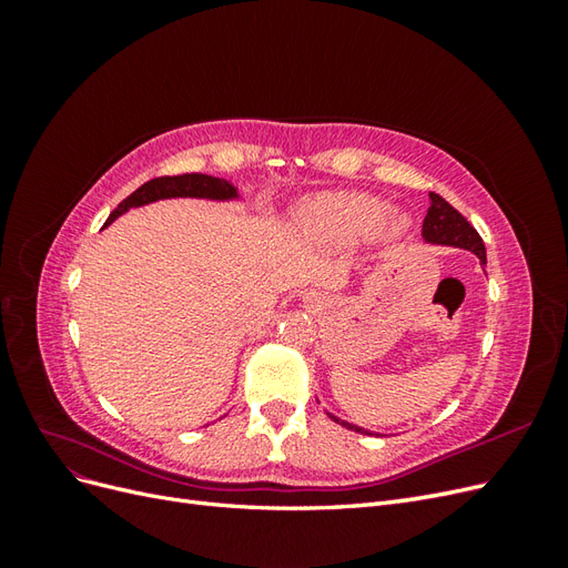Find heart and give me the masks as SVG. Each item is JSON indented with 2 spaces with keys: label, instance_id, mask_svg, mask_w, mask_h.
I'll list each match as a JSON object with an SVG mask.
<instances>
[{
  "label": "heart",
  "instance_id": "1",
  "mask_svg": "<svg viewBox=\"0 0 568 568\" xmlns=\"http://www.w3.org/2000/svg\"><path fill=\"white\" fill-rule=\"evenodd\" d=\"M307 215L324 225L334 227L343 236H357L369 225L379 220L384 205L365 194H353V192H338V194H324L307 203ZM405 227L403 220L393 222V232H400Z\"/></svg>",
  "mask_w": 568,
  "mask_h": 568
}]
</instances>
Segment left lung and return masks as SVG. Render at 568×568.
<instances>
[{
  "label": "left lung",
  "instance_id": "obj_1",
  "mask_svg": "<svg viewBox=\"0 0 568 568\" xmlns=\"http://www.w3.org/2000/svg\"><path fill=\"white\" fill-rule=\"evenodd\" d=\"M428 199H432V205H428L426 217H424V225H422L424 242L467 248V251H471V253L478 255L480 265H486V246H484V239H480L478 232L469 225L467 217H464L459 211H455L448 201H445V199L438 196V194H434V192L428 194ZM326 415H329V412H326ZM329 417H332L334 422L343 424L346 428H351V432L369 434V432H365V428H359V426L348 424V422H341V419L334 417V415H329Z\"/></svg>",
  "mask_w": 568,
  "mask_h": 568
}]
</instances>
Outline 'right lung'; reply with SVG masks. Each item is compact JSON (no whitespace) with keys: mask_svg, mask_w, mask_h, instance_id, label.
Returning <instances> with one entry per match:
<instances>
[{"mask_svg":"<svg viewBox=\"0 0 568 568\" xmlns=\"http://www.w3.org/2000/svg\"><path fill=\"white\" fill-rule=\"evenodd\" d=\"M184 196L230 201V199H236V189L227 180L201 175V173H186V175H175V178L149 180L140 189H136V192H132L125 201L118 203V209L104 222V227H109L118 215H123L130 209H136V205H146V203L161 201V199H184Z\"/></svg>","mask_w":568,"mask_h":568,"instance_id":"right-lung-1","label":"right lung"}]
</instances>
